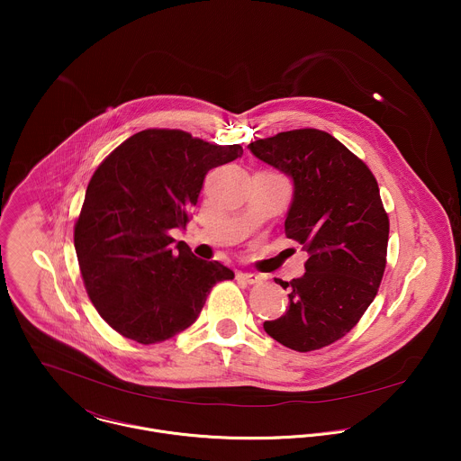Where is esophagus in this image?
I'll list each match as a JSON object with an SVG mask.
<instances>
[{"instance_id":"obj_1","label":"esophagus","mask_w":461,"mask_h":461,"mask_svg":"<svg viewBox=\"0 0 461 461\" xmlns=\"http://www.w3.org/2000/svg\"><path fill=\"white\" fill-rule=\"evenodd\" d=\"M238 278H241V280H245L247 284H258V282H261V275H258V273H238Z\"/></svg>"}]
</instances>
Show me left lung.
Segmentation results:
<instances>
[{"label": "left lung", "instance_id": "1", "mask_svg": "<svg viewBox=\"0 0 461 461\" xmlns=\"http://www.w3.org/2000/svg\"><path fill=\"white\" fill-rule=\"evenodd\" d=\"M249 149L291 179L285 234L309 254L300 278H278L289 307L264 330L294 351L320 349L353 329L378 293L389 243L378 183L364 161L320 130L278 132Z\"/></svg>", "mask_w": 461, "mask_h": 461}]
</instances>
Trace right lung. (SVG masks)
<instances>
[{
    "mask_svg": "<svg viewBox=\"0 0 461 461\" xmlns=\"http://www.w3.org/2000/svg\"><path fill=\"white\" fill-rule=\"evenodd\" d=\"M243 154L177 130H145L121 143L92 176L74 227L86 293L101 318L140 344L192 327L212 285L234 278L218 261L176 243L205 174Z\"/></svg>",
    "mask_w": 461,
    "mask_h": 461,
    "instance_id": "1",
    "label": "right lung"
}]
</instances>
